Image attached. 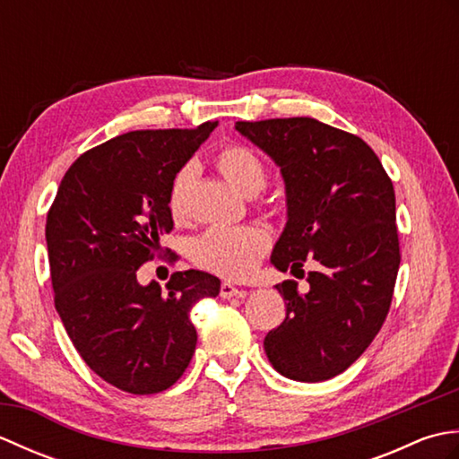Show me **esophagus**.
<instances>
[{"label": "esophagus", "mask_w": 459, "mask_h": 459, "mask_svg": "<svg viewBox=\"0 0 459 459\" xmlns=\"http://www.w3.org/2000/svg\"><path fill=\"white\" fill-rule=\"evenodd\" d=\"M235 296H245V291H242L240 288H237L235 284H230V281H222L221 284V298L224 299H230Z\"/></svg>", "instance_id": "34e87169"}]
</instances>
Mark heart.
I'll return each instance as SVG.
<instances>
[{"instance_id":"1","label":"heart","mask_w":459,"mask_h":459,"mask_svg":"<svg viewBox=\"0 0 459 459\" xmlns=\"http://www.w3.org/2000/svg\"><path fill=\"white\" fill-rule=\"evenodd\" d=\"M219 171L245 197H256L268 183V169L260 155L242 143H230L217 153ZM197 178V165L183 163L169 185V211L175 219H183L189 209V191ZM270 238L260 227H214L191 240L189 256L199 268L229 280H245L266 255Z\"/></svg>"}]
</instances>
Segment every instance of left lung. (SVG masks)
Returning a JSON list of instances; mask_svg holds the SVG:
<instances>
[{
    "label": "left lung",
    "instance_id": "8db88e82",
    "mask_svg": "<svg viewBox=\"0 0 459 459\" xmlns=\"http://www.w3.org/2000/svg\"><path fill=\"white\" fill-rule=\"evenodd\" d=\"M280 165L288 222L272 264L296 274L306 260L309 291L276 286L286 319L264 339L280 375L319 383L343 373L383 327L401 264L394 187L377 153L355 134L314 118L237 122Z\"/></svg>",
    "mask_w": 459,
    "mask_h": 459
}]
</instances>
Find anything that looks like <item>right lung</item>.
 <instances>
[{
  "mask_svg": "<svg viewBox=\"0 0 459 459\" xmlns=\"http://www.w3.org/2000/svg\"><path fill=\"white\" fill-rule=\"evenodd\" d=\"M219 122L195 130H135L84 152L58 185L47 212V250L55 307L84 363L132 394L169 388L197 345L191 309L217 298L221 280L201 270L175 272L161 291L142 286L138 270L171 232L173 175Z\"/></svg>",
  "mask_w": 459,
  "mask_h": 459,
  "instance_id": "obj_1",
  "label": "right lung"
}]
</instances>
